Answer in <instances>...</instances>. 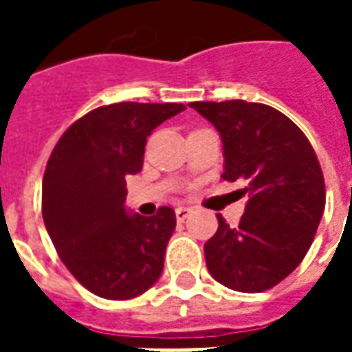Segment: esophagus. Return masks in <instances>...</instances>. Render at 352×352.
Here are the masks:
<instances>
[{
  "mask_svg": "<svg viewBox=\"0 0 352 352\" xmlns=\"http://www.w3.org/2000/svg\"><path fill=\"white\" fill-rule=\"evenodd\" d=\"M190 214V207H184V206H179L175 209V217H177V221L179 222H183L186 217Z\"/></svg>",
  "mask_w": 352,
  "mask_h": 352,
  "instance_id": "1",
  "label": "esophagus"
}]
</instances>
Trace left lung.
I'll return each instance as SVG.
<instances>
[{
  "label": "left lung",
  "instance_id": "obj_1",
  "mask_svg": "<svg viewBox=\"0 0 352 352\" xmlns=\"http://www.w3.org/2000/svg\"><path fill=\"white\" fill-rule=\"evenodd\" d=\"M221 133L226 181H245L249 201L236 228L221 214L204 247L207 270L224 287L264 292L309 251L326 204L313 146L288 116L264 103L194 101Z\"/></svg>",
  "mask_w": 352,
  "mask_h": 352
}]
</instances>
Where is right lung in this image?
<instances>
[{"mask_svg":"<svg viewBox=\"0 0 352 352\" xmlns=\"http://www.w3.org/2000/svg\"><path fill=\"white\" fill-rule=\"evenodd\" d=\"M183 103L122 101L72 124L43 177V221L73 277L105 300H130L160 279L175 211L126 209V177L143 168L146 138Z\"/></svg>","mask_w":352,"mask_h":352,"instance_id":"right-lung-1","label":"right lung"}]
</instances>
